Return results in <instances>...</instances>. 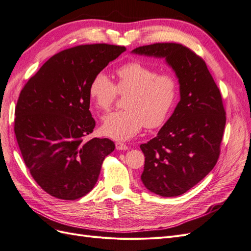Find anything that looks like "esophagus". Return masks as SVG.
<instances>
[{
	"instance_id": "34e87169",
	"label": "esophagus",
	"mask_w": 251,
	"mask_h": 251,
	"mask_svg": "<svg viewBox=\"0 0 251 251\" xmlns=\"http://www.w3.org/2000/svg\"><path fill=\"white\" fill-rule=\"evenodd\" d=\"M115 146H116V149H117L118 151H126V150L128 149L127 146H126V144L123 143V142H116Z\"/></svg>"
}]
</instances>
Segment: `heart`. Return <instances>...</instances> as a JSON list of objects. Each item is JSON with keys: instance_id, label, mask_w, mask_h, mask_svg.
<instances>
[{"instance_id": "1", "label": "heart", "mask_w": 251, "mask_h": 251, "mask_svg": "<svg viewBox=\"0 0 251 251\" xmlns=\"http://www.w3.org/2000/svg\"><path fill=\"white\" fill-rule=\"evenodd\" d=\"M117 86L103 72L96 73L89 83V96L100 110L107 111L119 93L127 94L126 110L110 113L103 118L102 133L126 141L137 135L143 126H162L173 111L178 96V82L172 74L140 62H130L116 70Z\"/></svg>"}]
</instances>
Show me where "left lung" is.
I'll list each match as a JSON object with an SVG mask.
<instances>
[{
  "mask_svg": "<svg viewBox=\"0 0 251 251\" xmlns=\"http://www.w3.org/2000/svg\"><path fill=\"white\" fill-rule=\"evenodd\" d=\"M133 54L164 58L176 74L180 100L155 138L140 146L148 191L177 197L215 168L226 123L222 96L204 60L175 43L138 47Z\"/></svg>",
  "mask_w": 251,
  "mask_h": 251,
  "instance_id": "obj_1",
  "label": "left lung"
}]
</instances>
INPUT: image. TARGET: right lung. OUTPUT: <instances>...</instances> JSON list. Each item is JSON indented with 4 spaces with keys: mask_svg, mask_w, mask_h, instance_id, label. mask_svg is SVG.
<instances>
[{
    "mask_svg": "<svg viewBox=\"0 0 251 251\" xmlns=\"http://www.w3.org/2000/svg\"><path fill=\"white\" fill-rule=\"evenodd\" d=\"M126 47L81 45L45 63L21 91L14 133L24 162L45 192L76 200L96 184L104 158L115 149L108 138H83L93 132L89 83Z\"/></svg>",
    "mask_w": 251,
    "mask_h": 251,
    "instance_id": "add662e5",
    "label": "right lung"
}]
</instances>
